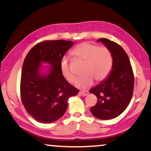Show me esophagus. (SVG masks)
<instances>
[{
    "instance_id": "esophagus-1",
    "label": "esophagus",
    "mask_w": 151,
    "mask_h": 151,
    "mask_svg": "<svg viewBox=\"0 0 151 151\" xmlns=\"http://www.w3.org/2000/svg\"><path fill=\"white\" fill-rule=\"evenodd\" d=\"M80 94L83 96H86L89 94V91H81Z\"/></svg>"
}]
</instances>
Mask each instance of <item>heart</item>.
<instances>
[{"mask_svg":"<svg viewBox=\"0 0 151 151\" xmlns=\"http://www.w3.org/2000/svg\"><path fill=\"white\" fill-rule=\"evenodd\" d=\"M76 57L85 61L82 73L76 85L81 88H86L93 84V80L100 82L104 80L111 73L112 66V56L106 47H99L89 42L78 45L73 51ZM60 71L62 76L70 83H75L76 75L70 66L68 58L64 56L60 62Z\"/></svg>","mask_w":151,"mask_h":151,"instance_id":"heart-1","label":"heart"}]
</instances>
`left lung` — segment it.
<instances>
[{
    "label": "left lung",
    "mask_w": 151,
    "mask_h": 151,
    "mask_svg": "<svg viewBox=\"0 0 151 151\" xmlns=\"http://www.w3.org/2000/svg\"><path fill=\"white\" fill-rule=\"evenodd\" d=\"M100 41L111 51L112 67L109 77L90 89L98 98L90 111L96 117L107 120L118 116L129 104L133 95L134 75L129 57L122 47L105 38L98 39Z\"/></svg>",
    "instance_id": "8db88e82"
}]
</instances>
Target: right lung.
<instances>
[{
    "instance_id": "add662e5",
    "label": "right lung",
    "mask_w": 151,
    "mask_h": 151,
    "mask_svg": "<svg viewBox=\"0 0 151 151\" xmlns=\"http://www.w3.org/2000/svg\"><path fill=\"white\" fill-rule=\"evenodd\" d=\"M74 42L70 40H44L34 46L27 54L22 66L20 93L26 111L35 120L50 123L64 115L68 100L78 91L70 84L60 71V62ZM49 63L48 76L39 73L40 63Z\"/></svg>"
}]
</instances>
